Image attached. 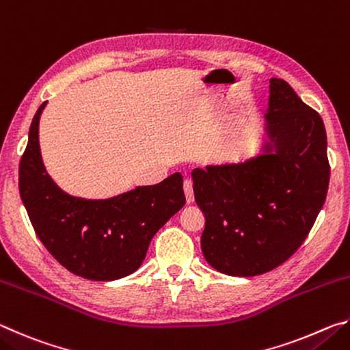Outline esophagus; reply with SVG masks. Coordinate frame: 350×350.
<instances>
[{
    "label": "esophagus",
    "instance_id": "esophagus-1",
    "mask_svg": "<svg viewBox=\"0 0 350 350\" xmlns=\"http://www.w3.org/2000/svg\"><path fill=\"white\" fill-rule=\"evenodd\" d=\"M183 191H185V198H187V204H193L194 200V191H193V182L191 180H185L183 182Z\"/></svg>",
    "mask_w": 350,
    "mask_h": 350
}]
</instances>
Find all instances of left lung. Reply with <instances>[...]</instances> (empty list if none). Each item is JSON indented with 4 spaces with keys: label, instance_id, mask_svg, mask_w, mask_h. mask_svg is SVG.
Returning a JSON list of instances; mask_svg holds the SVG:
<instances>
[{
    "label": "left lung",
    "instance_id": "8db88e82",
    "mask_svg": "<svg viewBox=\"0 0 350 350\" xmlns=\"http://www.w3.org/2000/svg\"><path fill=\"white\" fill-rule=\"evenodd\" d=\"M260 154L193 170L205 215L202 253L230 276L267 273L303 244L323 208L330 167L323 118L281 79L270 80Z\"/></svg>",
    "mask_w": 350,
    "mask_h": 350
}]
</instances>
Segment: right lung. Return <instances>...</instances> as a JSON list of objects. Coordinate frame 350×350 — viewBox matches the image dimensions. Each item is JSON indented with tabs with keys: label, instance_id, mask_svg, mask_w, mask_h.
<instances>
[{
	"label": "right lung",
	"instance_id": "1",
	"mask_svg": "<svg viewBox=\"0 0 350 350\" xmlns=\"http://www.w3.org/2000/svg\"><path fill=\"white\" fill-rule=\"evenodd\" d=\"M46 103L35 112L20 162V196L35 233L74 275L114 281L134 273L152 236L185 205L182 174L109 199L70 196L52 180L41 159L38 125Z\"/></svg>",
	"mask_w": 350,
	"mask_h": 350
}]
</instances>
